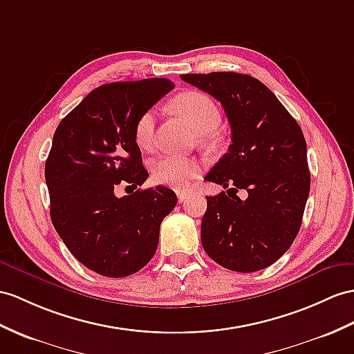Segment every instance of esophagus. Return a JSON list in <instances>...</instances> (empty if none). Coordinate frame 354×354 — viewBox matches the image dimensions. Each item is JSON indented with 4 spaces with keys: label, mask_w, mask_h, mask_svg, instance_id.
<instances>
[{
    "label": "esophagus",
    "mask_w": 354,
    "mask_h": 354,
    "mask_svg": "<svg viewBox=\"0 0 354 354\" xmlns=\"http://www.w3.org/2000/svg\"><path fill=\"white\" fill-rule=\"evenodd\" d=\"M187 196H189V194L187 192H185V191H177V198H178V203H185L186 200H187Z\"/></svg>",
    "instance_id": "34e87169"
}]
</instances>
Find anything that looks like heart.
Listing matches in <instances>:
<instances>
[{"instance_id":"1","label":"heart","mask_w":354,"mask_h":354,"mask_svg":"<svg viewBox=\"0 0 354 354\" xmlns=\"http://www.w3.org/2000/svg\"><path fill=\"white\" fill-rule=\"evenodd\" d=\"M171 108L177 115L186 120L201 140H213L216 136V129L221 124V111L216 102L205 93L198 90L180 93L171 100ZM154 126H156V112L153 109L144 111L138 117L133 136L141 150H150L153 147ZM200 172V162L177 156H163L154 160L151 165L154 182L171 187H185Z\"/></svg>"}]
</instances>
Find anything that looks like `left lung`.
Returning a JSON list of instances; mask_svg holds the SVG:
<instances>
[{
    "instance_id": "8db88e82",
    "label": "left lung",
    "mask_w": 354,
    "mask_h": 354,
    "mask_svg": "<svg viewBox=\"0 0 354 354\" xmlns=\"http://www.w3.org/2000/svg\"><path fill=\"white\" fill-rule=\"evenodd\" d=\"M180 77L219 100L231 126L228 153L205 176L228 191L205 196L204 251L228 270L266 269L288 251L301 225L311 187L305 136L278 97L251 75ZM240 188L245 201L236 196Z\"/></svg>"
}]
</instances>
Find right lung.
I'll use <instances>...</instances> for the list:
<instances>
[{"label":"right lung","instance_id":"obj_1","mask_svg":"<svg viewBox=\"0 0 354 354\" xmlns=\"http://www.w3.org/2000/svg\"><path fill=\"white\" fill-rule=\"evenodd\" d=\"M172 88L165 77L100 85L54 133L45 165L50 219L76 260L102 277L141 270L156 252L163 218L177 204L174 191L163 186L122 198L114 191L147 180L133 127Z\"/></svg>","mask_w":354,"mask_h":354}]
</instances>
